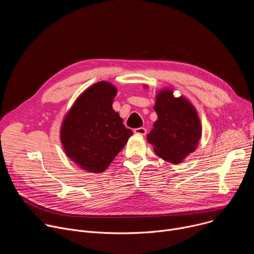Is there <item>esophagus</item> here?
Masks as SVG:
<instances>
[{
    "label": "esophagus",
    "instance_id": "34e87169",
    "mask_svg": "<svg viewBox=\"0 0 254 254\" xmlns=\"http://www.w3.org/2000/svg\"><path fill=\"white\" fill-rule=\"evenodd\" d=\"M133 132L135 134H139V135H144L147 133V129L144 127H137V128H134L133 129Z\"/></svg>",
    "mask_w": 254,
    "mask_h": 254
}]
</instances>
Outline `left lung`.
I'll list each match as a JSON object with an SVG mask.
<instances>
[{
	"instance_id": "left-lung-1",
	"label": "left lung",
	"mask_w": 254,
	"mask_h": 254,
	"mask_svg": "<svg viewBox=\"0 0 254 254\" xmlns=\"http://www.w3.org/2000/svg\"><path fill=\"white\" fill-rule=\"evenodd\" d=\"M148 88V85H143ZM158 120L147 135L156 155L171 164H180L195 152L202 136V125L195 106L171 87L160 89L154 105Z\"/></svg>"
}]
</instances>
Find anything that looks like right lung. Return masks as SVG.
Segmentation results:
<instances>
[{
    "label": "right lung",
    "mask_w": 254,
    "mask_h": 254,
    "mask_svg": "<svg viewBox=\"0 0 254 254\" xmlns=\"http://www.w3.org/2000/svg\"><path fill=\"white\" fill-rule=\"evenodd\" d=\"M117 93L113 83L96 82L76 98L62 121L63 150L86 172L105 171L132 134L113 108Z\"/></svg>",
    "instance_id": "obj_1"
}]
</instances>
